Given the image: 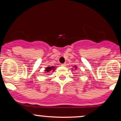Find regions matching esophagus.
Returning a JSON list of instances; mask_svg holds the SVG:
<instances>
[{
    "label": "esophagus",
    "mask_w": 121,
    "mask_h": 121,
    "mask_svg": "<svg viewBox=\"0 0 121 121\" xmlns=\"http://www.w3.org/2000/svg\"><path fill=\"white\" fill-rule=\"evenodd\" d=\"M66 64L65 63H64V64H61V66H66Z\"/></svg>",
    "instance_id": "obj_1"
}]
</instances>
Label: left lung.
<instances>
[{"label":"left lung","mask_w":121,"mask_h":121,"mask_svg":"<svg viewBox=\"0 0 121 121\" xmlns=\"http://www.w3.org/2000/svg\"><path fill=\"white\" fill-rule=\"evenodd\" d=\"M75 68H76V69H77V67H76V66H75Z\"/></svg>","instance_id":"left-lung-1"}]
</instances>
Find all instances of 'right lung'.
<instances>
[{
    "label": "right lung",
    "mask_w": 121,
    "mask_h": 121,
    "mask_svg": "<svg viewBox=\"0 0 121 121\" xmlns=\"http://www.w3.org/2000/svg\"><path fill=\"white\" fill-rule=\"evenodd\" d=\"M55 69H55V67H54V66H48V67L45 68V73H49L51 71L54 72Z\"/></svg>",
    "instance_id": "right-lung-1"
}]
</instances>
